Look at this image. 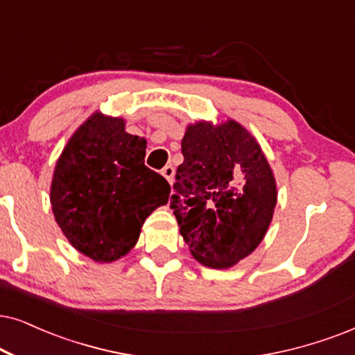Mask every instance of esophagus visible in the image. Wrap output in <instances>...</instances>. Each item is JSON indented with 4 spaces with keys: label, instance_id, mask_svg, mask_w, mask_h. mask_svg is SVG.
Wrapping results in <instances>:
<instances>
[{
    "label": "esophagus",
    "instance_id": "34e87169",
    "mask_svg": "<svg viewBox=\"0 0 355 355\" xmlns=\"http://www.w3.org/2000/svg\"><path fill=\"white\" fill-rule=\"evenodd\" d=\"M162 175L165 178H167V182L170 183V185H173V177H175V168L172 167V165H165V167L162 168Z\"/></svg>",
    "mask_w": 355,
    "mask_h": 355
}]
</instances>
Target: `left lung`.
Masks as SVG:
<instances>
[{
	"mask_svg": "<svg viewBox=\"0 0 355 355\" xmlns=\"http://www.w3.org/2000/svg\"><path fill=\"white\" fill-rule=\"evenodd\" d=\"M170 196L180 234L206 267L227 268L260 244L277 205L275 178L257 141L226 121L188 125Z\"/></svg>",
	"mask_w": 355,
	"mask_h": 355,
	"instance_id": "8db88e82",
	"label": "left lung"
}]
</instances>
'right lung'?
<instances>
[{
    "instance_id": "right-lung-1",
    "label": "right lung",
    "mask_w": 355,
    "mask_h": 355,
    "mask_svg": "<svg viewBox=\"0 0 355 355\" xmlns=\"http://www.w3.org/2000/svg\"><path fill=\"white\" fill-rule=\"evenodd\" d=\"M146 139L124 121L93 114L62 152L52 178L53 216L70 244L96 262L131 250L146 218L168 201L170 185L144 165Z\"/></svg>"
}]
</instances>
